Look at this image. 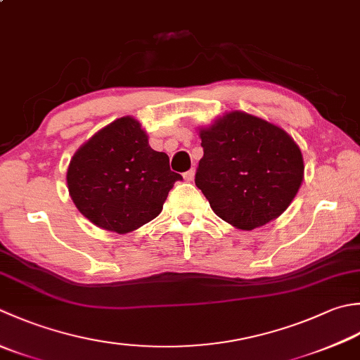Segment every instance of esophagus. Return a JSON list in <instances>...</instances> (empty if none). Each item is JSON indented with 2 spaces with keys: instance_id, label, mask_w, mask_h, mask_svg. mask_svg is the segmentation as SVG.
I'll list each match as a JSON object with an SVG mask.
<instances>
[{
  "instance_id": "34e87169",
  "label": "esophagus",
  "mask_w": 360,
  "mask_h": 360,
  "mask_svg": "<svg viewBox=\"0 0 360 360\" xmlns=\"http://www.w3.org/2000/svg\"><path fill=\"white\" fill-rule=\"evenodd\" d=\"M193 178H195V170H188L184 173V181L190 182V181H193Z\"/></svg>"
}]
</instances>
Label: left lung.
<instances>
[{"mask_svg":"<svg viewBox=\"0 0 360 360\" xmlns=\"http://www.w3.org/2000/svg\"><path fill=\"white\" fill-rule=\"evenodd\" d=\"M198 134L204 156L195 184L221 220L252 231L285 212L304 179V160L281 126L231 110Z\"/></svg>","mask_w":360,"mask_h":360,"instance_id":"obj_1","label":"left lung"}]
</instances>
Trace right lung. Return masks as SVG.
<instances>
[{"instance_id": "right-lung-1", "label": "right lung", "mask_w": 360, "mask_h": 360, "mask_svg": "<svg viewBox=\"0 0 360 360\" xmlns=\"http://www.w3.org/2000/svg\"><path fill=\"white\" fill-rule=\"evenodd\" d=\"M182 176L165 153L154 151L134 117L104 126L77 150L67 187L77 210L95 226L128 234L156 218Z\"/></svg>"}]
</instances>
